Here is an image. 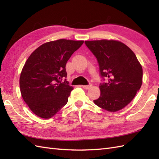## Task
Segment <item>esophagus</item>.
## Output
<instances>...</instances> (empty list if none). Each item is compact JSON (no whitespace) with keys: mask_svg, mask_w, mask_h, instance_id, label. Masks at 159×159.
I'll return each instance as SVG.
<instances>
[{"mask_svg":"<svg viewBox=\"0 0 159 159\" xmlns=\"http://www.w3.org/2000/svg\"><path fill=\"white\" fill-rule=\"evenodd\" d=\"M92 86V84H90V85H82V87H83V88H84V89H88Z\"/></svg>","mask_w":159,"mask_h":159,"instance_id":"34e87169","label":"esophagus"}]
</instances>
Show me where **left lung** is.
<instances>
[{
	"mask_svg": "<svg viewBox=\"0 0 159 159\" xmlns=\"http://www.w3.org/2000/svg\"><path fill=\"white\" fill-rule=\"evenodd\" d=\"M96 57L100 73L108 82L100 84V96L93 102L109 112L129 104L142 85L143 70L135 54L124 43L113 39L85 41Z\"/></svg>",
	"mask_w": 159,
	"mask_h": 159,
	"instance_id": "left-lung-1",
	"label": "left lung"
}]
</instances>
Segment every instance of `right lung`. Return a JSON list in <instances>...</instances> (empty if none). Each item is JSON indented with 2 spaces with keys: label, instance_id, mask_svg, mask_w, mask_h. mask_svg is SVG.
<instances>
[{
  "label": "right lung",
  "instance_id": "1",
  "mask_svg": "<svg viewBox=\"0 0 159 159\" xmlns=\"http://www.w3.org/2000/svg\"><path fill=\"white\" fill-rule=\"evenodd\" d=\"M83 42L64 39L46 42L26 60L20 74V92L36 116L49 119L67 104L73 87L61 80L67 77V61Z\"/></svg>",
  "mask_w": 159,
  "mask_h": 159
}]
</instances>
